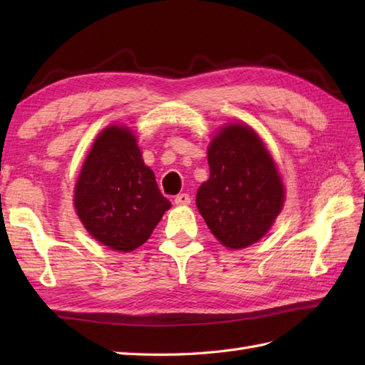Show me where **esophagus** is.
<instances>
[{"label": "esophagus", "mask_w": 365, "mask_h": 365, "mask_svg": "<svg viewBox=\"0 0 365 365\" xmlns=\"http://www.w3.org/2000/svg\"><path fill=\"white\" fill-rule=\"evenodd\" d=\"M174 202L175 205H188L191 202V197L187 195V192H182V195L174 197Z\"/></svg>", "instance_id": "obj_1"}]
</instances>
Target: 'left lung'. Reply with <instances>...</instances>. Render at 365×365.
<instances>
[{"mask_svg": "<svg viewBox=\"0 0 365 365\" xmlns=\"http://www.w3.org/2000/svg\"><path fill=\"white\" fill-rule=\"evenodd\" d=\"M207 153L210 178L197 190L199 213L230 250L259 242L273 226L285 199L273 157L245 123L222 127Z\"/></svg>", "mask_w": 365, "mask_h": 365, "instance_id": "obj_1", "label": "left lung"}]
</instances>
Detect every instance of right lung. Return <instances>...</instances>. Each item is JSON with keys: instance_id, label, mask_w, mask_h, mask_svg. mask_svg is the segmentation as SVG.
<instances>
[{"instance_id": "right-lung-1", "label": "right lung", "mask_w": 365, "mask_h": 365, "mask_svg": "<svg viewBox=\"0 0 365 365\" xmlns=\"http://www.w3.org/2000/svg\"><path fill=\"white\" fill-rule=\"evenodd\" d=\"M73 205L97 242L130 252L149 240L170 202L144 165L133 131L111 125L97 136L83 163Z\"/></svg>"}]
</instances>
